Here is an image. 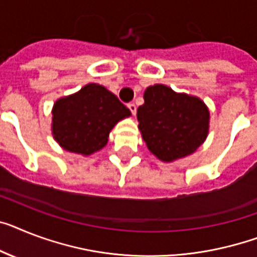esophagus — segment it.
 <instances>
[{
    "mask_svg": "<svg viewBox=\"0 0 257 257\" xmlns=\"http://www.w3.org/2000/svg\"><path fill=\"white\" fill-rule=\"evenodd\" d=\"M127 107L130 109L131 114H133V115H135V113H137V105L131 102V103H128V105H127Z\"/></svg>",
    "mask_w": 257,
    "mask_h": 257,
    "instance_id": "obj_1",
    "label": "esophagus"
}]
</instances>
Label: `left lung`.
Masks as SVG:
<instances>
[{"label":"left lung","instance_id":"1","mask_svg":"<svg viewBox=\"0 0 257 257\" xmlns=\"http://www.w3.org/2000/svg\"><path fill=\"white\" fill-rule=\"evenodd\" d=\"M138 107L139 130L148 150L163 162L193 154L209 131V110L197 97L165 85L148 86Z\"/></svg>","mask_w":257,"mask_h":257}]
</instances>
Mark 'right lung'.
I'll use <instances>...</instances> for the list:
<instances>
[{
	"label": "right lung",
	"instance_id": "1",
	"mask_svg": "<svg viewBox=\"0 0 257 257\" xmlns=\"http://www.w3.org/2000/svg\"><path fill=\"white\" fill-rule=\"evenodd\" d=\"M131 115L116 95L98 84L57 99L52 109L55 141L69 152L90 155L105 147L110 130Z\"/></svg>",
	"mask_w": 257,
	"mask_h": 257
}]
</instances>
